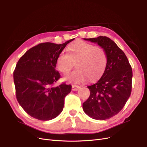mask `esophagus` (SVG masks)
Returning <instances> with one entry per match:
<instances>
[{"mask_svg":"<svg viewBox=\"0 0 147 147\" xmlns=\"http://www.w3.org/2000/svg\"><path fill=\"white\" fill-rule=\"evenodd\" d=\"M80 88V86L78 85H72V90L74 91H77L79 90Z\"/></svg>","mask_w":147,"mask_h":147,"instance_id":"1","label":"esophagus"}]
</instances>
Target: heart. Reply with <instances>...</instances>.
Masks as SVG:
<instances>
[{"mask_svg":"<svg viewBox=\"0 0 147 147\" xmlns=\"http://www.w3.org/2000/svg\"><path fill=\"white\" fill-rule=\"evenodd\" d=\"M107 62L105 50L100 47L83 41L70 45L68 52L62 51L57 59V67L64 74L68 73L76 63L77 69L67 75L64 80L82 83L89 78L97 79L103 74Z\"/></svg>","mask_w":147,"mask_h":147,"instance_id":"heart-1","label":"heart"}]
</instances>
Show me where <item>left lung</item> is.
Wrapping results in <instances>:
<instances>
[{"instance_id":"obj_1","label":"left lung","mask_w":147,"mask_h":147,"mask_svg":"<svg viewBox=\"0 0 147 147\" xmlns=\"http://www.w3.org/2000/svg\"><path fill=\"white\" fill-rule=\"evenodd\" d=\"M84 39L97 43L103 48L107 62L100 80L88 86L90 96L83 104V109L93 119H109L123 109L131 95V65L124 53L110 38L99 36Z\"/></svg>"}]
</instances>
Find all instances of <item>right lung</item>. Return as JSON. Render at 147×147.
Wrapping results in <instances>:
<instances>
[{"instance_id": "obj_1", "label": "right lung", "mask_w": 147, "mask_h": 147, "mask_svg": "<svg viewBox=\"0 0 147 147\" xmlns=\"http://www.w3.org/2000/svg\"><path fill=\"white\" fill-rule=\"evenodd\" d=\"M42 43L22 56L13 72L18 102L30 116L42 121L55 118L62 112L64 99L72 86H55L61 78L56 70L57 59L67 43Z\"/></svg>"}]
</instances>
